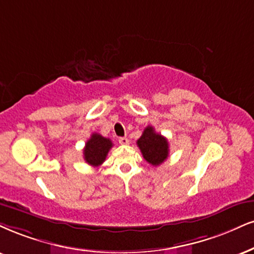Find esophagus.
<instances>
[{
  "mask_svg": "<svg viewBox=\"0 0 254 254\" xmlns=\"http://www.w3.org/2000/svg\"><path fill=\"white\" fill-rule=\"evenodd\" d=\"M119 143H120V145H128V143H129V140H128V137L126 136L119 137Z\"/></svg>",
  "mask_w": 254,
  "mask_h": 254,
  "instance_id": "obj_1",
  "label": "esophagus"
}]
</instances>
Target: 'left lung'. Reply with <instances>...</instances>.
Here are the masks:
<instances>
[{
  "mask_svg": "<svg viewBox=\"0 0 254 254\" xmlns=\"http://www.w3.org/2000/svg\"><path fill=\"white\" fill-rule=\"evenodd\" d=\"M143 159L153 166H159L168 156V141L161 134L156 133L152 126H147L142 135L136 141Z\"/></svg>",
  "mask_w": 254,
  "mask_h": 254,
  "instance_id": "1",
  "label": "left lung"
}]
</instances>
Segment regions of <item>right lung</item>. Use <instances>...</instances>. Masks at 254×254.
Wrapping results in <instances>:
<instances>
[{"mask_svg":"<svg viewBox=\"0 0 254 254\" xmlns=\"http://www.w3.org/2000/svg\"><path fill=\"white\" fill-rule=\"evenodd\" d=\"M113 147L111 139L103 137L98 133H93L83 148V158L93 167H98L106 160L109 149Z\"/></svg>","mask_w":254,"mask_h":254,"instance_id":"add662e5","label":"right lung"}]
</instances>
